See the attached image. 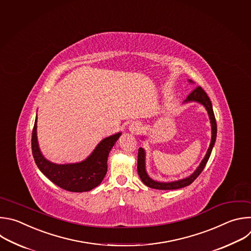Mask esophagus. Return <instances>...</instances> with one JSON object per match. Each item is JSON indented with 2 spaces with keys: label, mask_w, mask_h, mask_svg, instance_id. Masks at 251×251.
Returning <instances> with one entry per match:
<instances>
[{
  "label": "esophagus",
  "mask_w": 251,
  "mask_h": 251,
  "mask_svg": "<svg viewBox=\"0 0 251 251\" xmlns=\"http://www.w3.org/2000/svg\"><path fill=\"white\" fill-rule=\"evenodd\" d=\"M128 129L131 133L133 134H137L141 131L142 129V125L139 123V122H133L131 125H129L128 126Z\"/></svg>",
  "instance_id": "esophagus-1"
}]
</instances>
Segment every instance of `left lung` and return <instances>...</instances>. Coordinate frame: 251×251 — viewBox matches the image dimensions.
<instances>
[{
	"instance_id": "left-lung-1",
	"label": "left lung",
	"mask_w": 251,
	"mask_h": 251,
	"mask_svg": "<svg viewBox=\"0 0 251 251\" xmlns=\"http://www.w3.org/2000/svg\"><path fill=\"white\" fill-rule=\"evenodd\" d=\"M189 82L192 83L191 80H189ZM188 102H197L202 104L210 117L211 120V126H212V139H211V143L209 146L208 151L204 157V159L202 160V162L200 163V165L198 166V168L195 170V172L190 175L187 178H184L182 180H178V181H174V182H157L152 180L150 178L145 170V152L143 148H139L138 149V155H137V172L138 175L141 179V181L143 182L144 185H146L149 188L152 189H157V190H176V189H180V188H184L186 186H189L190 184H192L196 178L201 174V172L204 170L210 156L212 153L213 147L215 145L216 142V138H217V122H216V118H215V114H214V110H213V106H212V102L210 98L208 97L207 93L204 91V89L202 87H196L187 97V99L184 101V103H188Z\"/></svg>"
}]
</instances>
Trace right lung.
<instances>
[{
    "label": "right lung",
    "instance_id": "1",
    "mask_svg": "<svg viewBox=\"0 0 251 251\" xmlns=\"http://www.w3.org/2000/svg\"><path fill=\"white\" fill-rule=\"evenodd\" d=\"M36 119L34 122L31 149L38 169L58 187L70 192H87L96 188L108 171V156L112 147L121 136V132L104 138L84 161L70 164H55L43 157L36 136Z\"/></svg>",
    "mask_w": 251,
    "mask_h": 251
}]
</instances>
